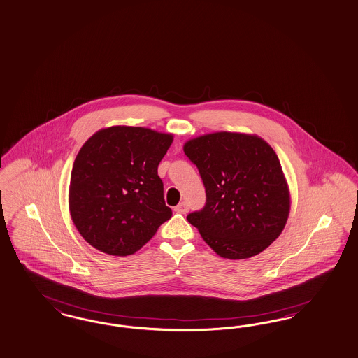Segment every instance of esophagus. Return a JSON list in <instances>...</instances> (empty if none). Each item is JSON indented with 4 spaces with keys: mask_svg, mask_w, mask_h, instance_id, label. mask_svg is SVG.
Returning a JSON list of instances; mask_svg holds the SVG:
<instances>
[{
    "mask_svg": "<svg viewBox=\"0 0 358 358\" xmlns=\"http://www.w3.org/2000/svg\"><path fill=\"white\" fill-rule=\"evenodd\" d=\"M174 210L177 211V213H182V214H186L187 211H189V206H187V203L186 202H181V203H178Z\"/></svg>",
    "mask_w": 358,
    "mask_h": 358,
    "instance_id": "1",
    "label": "esophagus"
}]
</instances>
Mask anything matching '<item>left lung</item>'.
Masks as SVG:
<instances>
[{
  "instance_id": "obj_1",
  "label": "left lung",
  "mask_w": 358,
  "mask_h": 358,
  "mask_svg": "<svg viewBox=\"0 0 358 358\" xmlns=\"http://www.w3.org/2000/svg\"><path fill=\"white\" fill-rule=\"evenodd\" d=\"M197 165L206 205L187 215L220 257L247 259L282 234L291 197L280 161L262 137L214 132L186 141Z\"/></svg>"
}]
</instances>
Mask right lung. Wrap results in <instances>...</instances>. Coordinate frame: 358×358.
I'll list each match as a JSON object with an SVG mask.
<instances>
[{"label": "right lung", "mask_w": 358, "mask_h": 358, "mask_svg": "<svg viewBox=\"0 0 358 358\" xmlns=\"http://www.w3.org/2000/svg\"><path fill=\"white\" fill-rule=\"evenodd\" d=\"M172 134L113 125L91 136L74 161L69 208L79 234L99 251L132 255L172 217L157 168Z\"/></svg>", "instance_id": "add662e5"}]
</instances>
